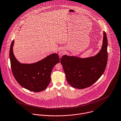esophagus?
Returning a JSON list of instances; mask_svg holds the SVG:
<instances>
[{
  "label": "esophagus",
  "instance_id": "obj_1",
  "mask_svg": "<svg viewBox=\"0 0 121 121\" xmlns=\"http://www.w3.org/2000/svg\"><path fill=\"white\" fill-rule=\"evenodd\" d=\"M59 56H62L64 54V51L63 50H60L59 52Z\"/></svg>",
  "mask_w": 121,
  "mask_h": 121
}]
</instances>
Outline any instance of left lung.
<instances>
[{
	"label": "left lung",
	"instance_id": "obj_1",
	"mask_svg": "<svg viewBox=\"0 0 121 121\" xmlns=\"http://www.w3.org/2000/svg\"><path fill=\"white\" fill-rule=\"evenodd\" d=\"M108 39L104 31L103 43L99 52L95 56L86 58L63 56L61 58L66 79L73 87L82 89L88 88L98 81L106 68Z\"/></svg>",
	"mask_w": 121,
	"mask_h": 121
}]
</instances>
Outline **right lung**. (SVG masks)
<instances>
[{"label": "right lung", "instance_id": "add662e5", "mask_svg": "<svg viewBox=\"0 0 121 121\" xmlns=\"http://www.w3.org/2000/svg\"><path fill=\"white\" fill-rule=\"evenodd\" d=\"M14 43H11L9 56L13 75L22 87L33 92H40L46 89L51 80L53 67L59 62L57 54H52L43 59L31 64L20 63L13 51Z\"/></svg>", "mask_w": 121, "mask_h": 121}]
</instances>
